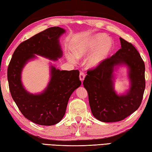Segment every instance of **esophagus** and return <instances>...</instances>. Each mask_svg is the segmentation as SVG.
I'll use <instances>...</instances> for the list:
<instances>
[{
	"instance_id": "1",
	"label": "esophagus",
	"mask_w": 152,
	"mask_h": 152,
	"mask_svg": "<svg viewBox=\"0 0 152 152\" xmlns=\"http://www.w3.org/2000/svg\"><path fill=\"white\" fill-rule=\"evenodd\" d=\"M85 77H86V74L84 73L83 72H80V73H79V79H80V80L81 81H83L84 80Z\"/></svg>"
}]
</instances>
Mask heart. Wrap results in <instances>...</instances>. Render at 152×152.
Returning a JSON list of instances; mask_svg holds the SVG:
<instances>
[{
    "label": "heart",
    "mask_w": 152,
    "mask_h": 152,
    "mask_svg": "<svg viewBox=\"0 0 152 152\" xmlns=\"http://www.w3.org/2000/svg\"><path fill=\"white\" fill-rule=\"evenodd\" d=\"M113 42L110 39H106V36L102 34H96L88 39L80 42L73 47L74 56L77 58L88 55L94 50L88 59V65L95 67L106 60L113 49ZM67 58L72 63L75 62V58L68 55Z\"/></svg>",
    "instance_id": "obj_1"
}]
</instances>
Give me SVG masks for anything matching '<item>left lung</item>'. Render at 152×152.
<instances>
[{
	"label": "left lung",
	"instance_id": "8db88e82",
	"mask_svg": "<svg viewBox=\"0 0 152 152\" xmlns=\"http://www.w3.org/2000/svg\"><path fill=\"white\" fill-rule=\"evenodd\" d=\"M121 48L94 68L88 69L83 86L94 117L102 122L121 121L137 110L145 88V64L130 42L120 38ZM125 64L129 67L130 90L119 96L113 89V66Z\"/></svg>",
	"mask_w": 152,
	"mask_h": 152
}]
</instances>
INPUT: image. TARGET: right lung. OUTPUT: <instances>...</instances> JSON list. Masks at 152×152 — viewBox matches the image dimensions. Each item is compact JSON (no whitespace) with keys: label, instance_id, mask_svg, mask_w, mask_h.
I'll use <instances>...</instances> for the list:
<instances>
[{"label":"right lung","instance_id":"1","mask_svg":"<svg viewBox=\"0 0 152 152\" xmlns=\"http://www.w3.org/2000/svg\"><path fill=\"white\" fill-rule=\"evenodd\" d=\"M65 31L52 27L21 42L15 49L7 69V79L11 96L22 114L40 125L50 126L59 123L65 114L69 99L81 86L78 70L60 71L51 68V79L48 88L38 95L29 94L21 81L24 64L34 54L57 60L62 56L58 38Z\"/></svg>","mask_w":152,"mask_h":152}]
</instances>
